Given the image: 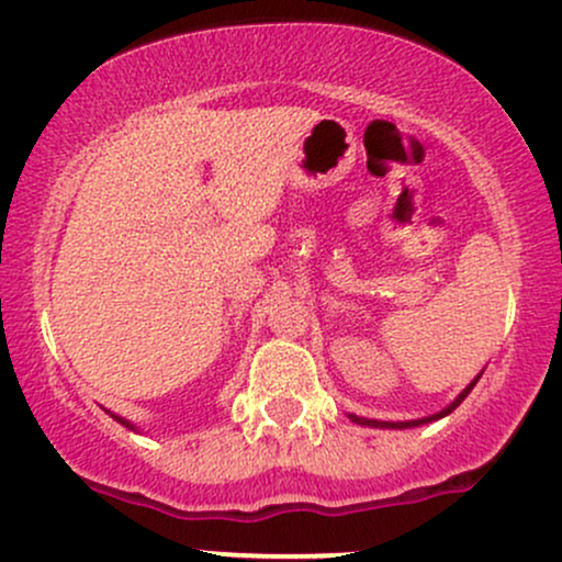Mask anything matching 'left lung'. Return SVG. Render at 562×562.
Segmentation results:
<instances>
[{
    "instance_id": "1",
    "label": "left lung",
    "mask_w": 562,
    "mask_h": 562,
    "mask_svg": "<svg viewBox=\"0 0 562 562\" xmlns=\"http://www.w3.org/2000/svg\"><path fill=\"white\" fill-rule=\"evenodd\" d=\"M479 378H481V375H479ZM479 378H475V380H473V383H470V385H468V389H465V391H462V393H460V396H457V398H454V402H451V404L447 406V409H443V412H438V415H434V417H428V420H412V423H378V420H362V417H353V415H351V420H353V423H362V425H375V428H378V425H380V428H409V425H420V423H430V420H438V417H447L451 409H457V406H460L462 402H465V396H468V393H470V391H473V385H475V383H479Z\"/></svg>"
}]
</instances>
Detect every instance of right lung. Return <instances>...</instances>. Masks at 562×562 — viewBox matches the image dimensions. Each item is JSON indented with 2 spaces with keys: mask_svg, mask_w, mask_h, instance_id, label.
<instances>
[{
  "mask_svg": "<svg viewBox=\"0 0 562 562\" xmlns=\"http://www.w3.org/2000/svg\"><path fill=\"white\" fill-rule=\"evenodd\" d=\"M121 423H124V425H126V428H132V425H128V423H126V420H121Z\"/></svg>",
  "mask_w": 562,
  "mask_h": 562,
  "instance_id": "obj_1",
  "label": "right lung"
}]
</instances>
